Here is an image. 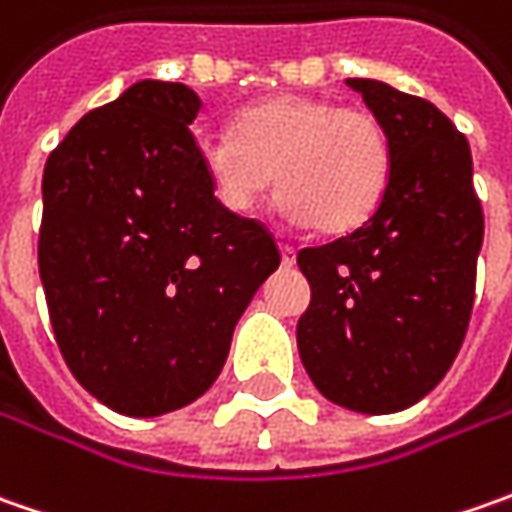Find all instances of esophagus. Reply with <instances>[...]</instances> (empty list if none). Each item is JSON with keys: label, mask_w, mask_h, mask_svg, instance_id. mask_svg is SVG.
Segmentation results:
<instances>
[{"label": "esophagus", "mask_w": 512, "mask_h": 512, "mask_svg": "<svg viewBox=\"0 0 512 512\" xmlns=\"http://www.w3.org/2000/svg\"><path fill=\"white\" fill-rule=\"evenodd\" d=\"M279 250H282V262H285L287 267L296 262V250H293V245H290V242H285V239H279Z\"/></svg>", "instance_id": "esophagus-1"}]
</instances>
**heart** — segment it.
Instances as JSON below:
<instances>
[{"instance_id":"b5f03b06","label":"heart","mask_w":512,"mask_h":512,"mask_svg":"<svg viewBox=\"0 0 512 512\" xmlns=\"http://www.w3.org/2000/svg\"><path fill=\"white\" fill-rule=\"evenodd\" d=\"M196 153L227 210L247 213L276 179L287 216L330 236L364 225L393 173L379 116L319 96L265 99L239 113L233 133L199 136Z\"/></svg>"}]
</instances>
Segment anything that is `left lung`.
Listing matches in <instances>:
<instances>
[{
  "label": "left lung",
  "instance_id": "left-lung-1",
  "mask_svg": "<svg viewBox=\"0 0 512 512\" xmlns=\"http://www.w3.org/2000/svg\"><path fill=\"white\" fill-rule=\"evenodd\" d=\"M347 85L387 130L393 173L362 227L299 250L310 305L296 342L325 399L396 413L442 382L462 347L484 213L470 145L442 110L373 79Z\"/></svg>",
  "mask_w": 512,
  "mask_h": 512
}]
</instances>
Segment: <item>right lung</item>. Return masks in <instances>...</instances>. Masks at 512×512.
Instances as JSON below:
<instances>
[{
	"label": "right lung",
	"mask_w": 512,
	"mask_h": 512,
	"mask_svg": "<svg viewBox=\"0 0 512 512\" xmlns=\"http://www.w3.org/2000/svg\"><path fill=\"white\" fill-rule=\"evenodd\" d=\"M199 96L136 82L85 113L42 176L39 276L76 382L148 419L199 399L253 293L279 267L273 233L227 210L190 122Z\"/></svg>",
	"instance_id": "1"
}]
</instances>
